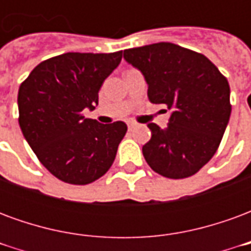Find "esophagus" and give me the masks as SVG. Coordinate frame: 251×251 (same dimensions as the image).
I'll return each mask as SVG.
<instances>
[{"instance_id":"34e87169","label":"esophagus","mask_w":251,"mask_h":251,"mask_svg":"<svg viewBox=\"0 0 251 251\" xmlns=\"http://www.w3.org/2000/svg\"><path fill=\"white\" fill-rule=\"evenodd\" d=\"M137 126V124L136 122H134V121H129V122H127V127H129V129H134V127H136Z\"/></svg>"}]
</instances>
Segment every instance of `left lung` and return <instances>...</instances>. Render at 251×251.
<instances>
[{
    "label": "left lung",
    "instance_id": "8db88e82",
    "mask_svg": "<svg viewBox=\"0 0 251 251\" xmlns=\"http://www.w3.org/2000/svg\"><path fill=\"white\" fill-rule=\"evenodd\" d=\"M124 59L144 75L149 100L171 110L167 127L148 124L147 163L168 179L192 176L215 154L230 120L227 79L204 55L172 43L125 50Z\"/></svg>",
    "mask_w": 251,
    "mask_h": 251
}]
</instances>
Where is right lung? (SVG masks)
I'll return each instance as SVG.
<instances>
[{"label": "right lung", "mask_w": 251, "mask_h": 251, "mask_svg": "<svg viewBox=\"0 0 251 251\" xmlns=\"http://www.w3.org/2000/svg\"><path fill=\"white\" fill-rule=\"evenodd\" d=\"M122 51L68 52L41 62L19 90V124L40 163L64 183L84 185L103 176L126 134L122 121L86 118L104 79L118 67Z\"/></svg>", "instance_id": "1"}]
</instances>
